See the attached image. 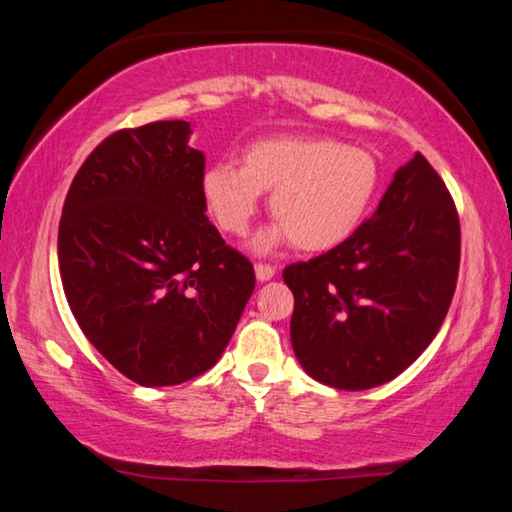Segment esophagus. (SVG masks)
Segmentation results:
<instances>
[{
  "label": "esophagus",
  "mask_w": 512,
  "mask_h": 512,
  "mask_svg": "<svg viewBox=\"0 0 512 512\" xmlns=\"http://www.w3.org/2000/svg\"><path fill=\"white\" fill-rule=\"evenodd\" d=\"M255 275H257V280L259 282H268V280H273L275 277V266H271V264H255Z\"/></svg>",
  "instance_id": "1"
}]
</instances>
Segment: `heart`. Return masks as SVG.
<instances>
[{
  "label": "heart",
  "mask_w": 512,
  "mask_h": 512,
  "mask_svg": "<svg viewBox=\"0 0 512 512\" xmlns=\"http://www.w3.org/2000/svg\"><path fill=\"white\" fill-rule=\"evenodd\" d=\"M379 185L375 155L323 135L264 137L246 146L241 167L219 162L203 173L205 201L228 235H246L259 194H271L280 225L257 239V250L289 237L305 253L336 248L366 221Z\"/></svg>",
  "instance_id": "1"
}]
</instances>
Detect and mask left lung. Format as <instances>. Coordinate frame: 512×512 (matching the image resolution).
<instances>
[{
	"instance_id": "obj_1",
	"label": "left lung",
	"mask_w": 512,
	"mask_h": 512,
	"mask_svg": "<svg viewBox=\"0 0 512 512\" xmlns=\"http://www.w3.org/2000/svg\"><path fill=\"white\" fill-rule=\"evenodd\" d=\"M461 264L452 194L422 153L395 173L372 219L309 262L284 268L293 352L339 391L395 379L438 334Z\"/></svg>"
}]
</instances>
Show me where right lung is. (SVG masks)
Here are the masks:
<instances>
[{
	"label": "right lung",
	"mask_w": 512,
	"mask_h": 512,
	"mask_svg": "<svg viewBox=\"0 0 512 512\" xmlns=\"http://www.w3.org/2000/svg\"><path fill=\"white\" fill-rule=\"evenodd\" d=\"M187 121L108 135L69 185L58 264L88 341L140 386L210 370L235 334L255 271L207 221L205 155Z\"/></svg>",
	"instance_id": "add662e5"
}]
</instances>
